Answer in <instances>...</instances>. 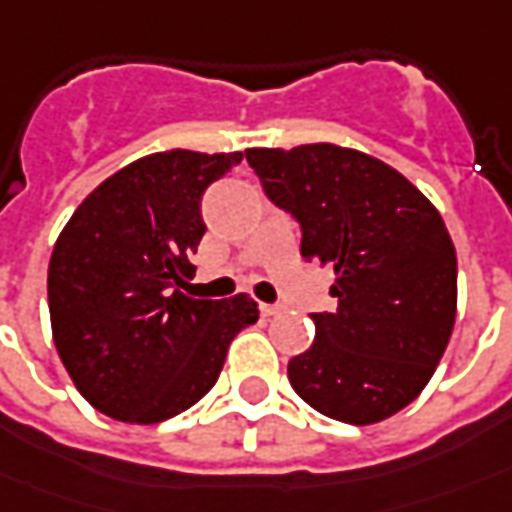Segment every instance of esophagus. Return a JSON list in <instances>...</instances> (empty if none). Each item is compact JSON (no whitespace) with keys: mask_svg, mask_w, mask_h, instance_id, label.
<instances>
[{"mask_svg":"<svg viewBox=\"0 0 512 512\" xmlns=\"http://www.w3.org/2000/svg\"><path fill=\"white\" fill-rule=\"evenodd\" d=\"M259 312H262L264 317H273L281 312V306H278V303H259Z\"/></svg>","mask_w":512,"mask_h":512,"instance_id":"34e87169","label":"esophagus"}]
</instances>
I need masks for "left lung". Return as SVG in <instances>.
<instances>
[{
  "mask_svg": "<svg viewBox=\"0 0 512 512\" xmlns=\"http://www.w3.org/2000/svg\"><path fill=\"white\" fill-rule=\"evenodd\" d=\"M264 195L301 225V256L334 267V312L290 359L292 390L345 424L421 396L457 315V253L438 209L401 172L337 144L245 150Z\"/></svg>",
  "mask_w": 512,
  "mask_h": 512,
  "instance_id": "1",
  "label": "left lung"
}]
</instances>
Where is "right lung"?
<instances>
[{"mask_svg":"<svg viewBox=\"0 0 512 512\" xmlns=\"http://www.w3.org/2000/svg\"><path fill=\"white\" fill-rule=\"evenodd\" d=\"M242 153L167 150L102 181L49 259L52 337L74 387L125 424H158L209 393L228 345L259 320L245 292L189 298V256L206 234L200 200Z\"/></svg>","mask_w":512,"mask_h":512,"instance_id":"right-lung-1","label":"right lung"}]
</instances>
